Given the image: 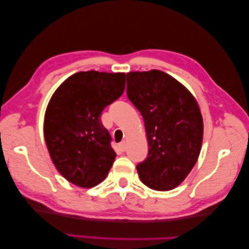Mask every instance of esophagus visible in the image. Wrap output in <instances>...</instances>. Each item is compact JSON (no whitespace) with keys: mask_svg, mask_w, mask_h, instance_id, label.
Masks as SVG:
<instances>
[{"mask_svg":"<svg viewBox=\"0 0 249 249\" xmlns=\"http://www.w3.org/2000/svg\"><path fill=\"white\" fill-rule=\"evenodd\" d=\"M119 148H120L121 151H124V150L127 149V143H125V141H122L121 142V143L119 144Z\"/></svg>","mask_w":249,"mask_h":249,"instance_id":"esophagus-1","label":"esophagus"}]
</instances>
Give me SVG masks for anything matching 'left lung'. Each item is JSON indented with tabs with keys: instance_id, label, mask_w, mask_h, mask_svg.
<instances>
[{
	"instance_id": "1",
	"label": "left lung",
	"mask_w": 249,
	"mask_h": 249,
	"mask_svg": "<svg viewBox=\"0 0 249 249\" xmlns=\"http://www.w3.org/2000/svg\"><path fill=\"white\" fill-rule=\"evenodd\" d=\"M127 95L144 120L148 157L137 165L140 180L156 191L180 185L196 163L203 141L197 101L164 71L127 74Z\"/></svg>"
}]
</instances>
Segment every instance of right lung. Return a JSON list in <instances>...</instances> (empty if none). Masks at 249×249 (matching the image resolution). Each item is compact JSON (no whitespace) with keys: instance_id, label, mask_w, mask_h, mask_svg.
I'll return each instance as SVG.
<instances>
[{"instance_id":"right-lung-1","label":"right lung","mask_w":249,"mask_h":249,"mask_svg":"<svg viewBox=\"0 0 249 249\" xmlns=\"http://www.w3.org/2000/svg\"><path fill=\"white\" fill-rule=\"evenodd\" d=\"M125 87L124 72L79 71L56 89L45 112L44 137L52 161L72 184L92 187L116 159L100 116Z\"/></svg>"}]
</instances>
